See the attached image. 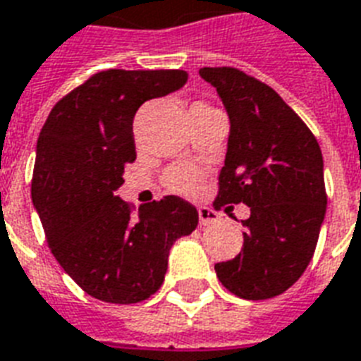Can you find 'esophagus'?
I'll list each match as a JSON object with an SVG mask.
<instances>
[{"label":"esophagus","mask_w":361,"mask_h":361,"mask_svg":"<svg viewBox=\"0 0 361 361\" xmlns=\"http://www.w3.org/2000/svg\"><path fill=\"white\" fill-rule=\"evenodd\" d=\"M197 212H200V224L201 226H209V224H212V222H216V220H219V214H216V211H212L211 207H200V209H197Z\"/></svg>","instance_id":"1"}]
</instances>
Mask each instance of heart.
<instances>
[{
    "instance_id": "heart-1",
    "label": "heart",
    "mask_w": 361,
    "mask_h": 361,
    "mask_svg": "<svg viewBox=\"0 0 361 361\" xmlns=\"http://www.w3.org/2000/svg\"><path fill=\"white\" fill-rule=\"evenodd\" d=\"M194 109H212L209 105H203V103H195ZM201 180V173L194 167L188 166H177L169 169L164 178V183H166V188L169 192H175V194H192L195 188H197V184Z\"/></svg>"
}]
</instances>
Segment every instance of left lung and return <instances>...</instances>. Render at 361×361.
Returning <instances> with one entry per match:
<instances>
[{
	"label": "left lung",
	"instance_id": "obj_1",
	"mask_svg": "<svg viewBox=\"0 0 361 361\" xmlns=\"http://www.w3.org/2000/svg\"><path fill=\"white\" fill-rule=\"evenodd\" d=\"M200 75L216 88L231 126L214 207H250L241 252L214 271L231 294L269 300L303 275L317 248L328 205L322 150L265 82L235 67H203Z\"/></svg>",
	"mask_w": 361,
	"mask_h": 361
}]
</instances>
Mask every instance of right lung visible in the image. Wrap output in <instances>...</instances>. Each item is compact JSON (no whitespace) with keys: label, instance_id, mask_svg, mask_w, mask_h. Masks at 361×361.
Returning <instances> with one entry per match:
<instances>
[{"label":"right lung","instance_id":"obj_1","mask_svg":"<svg viewBox=\"0 0 361 361\" xmlns=\"http://www.w3.org/2000/svg\"><path fill=\"white\" fill-rule=\"evenodd\" d=\"M188 80L180 69H107L61 97L37 139L32 200L50 252L86 294L139 303L158 292L178 237L197 211L177 195L133 207L114 195L135 160L133 116Z\"/></svg>","mask_w":361,"mask_h":361}]
</instances>
